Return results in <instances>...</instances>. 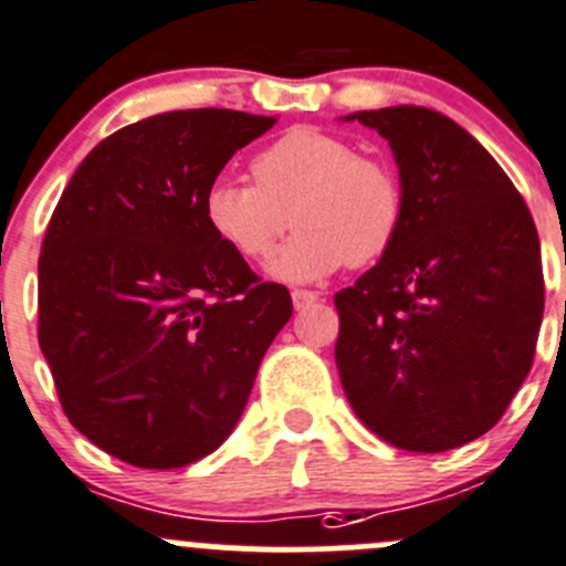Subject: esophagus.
<instances>
[{
    "label": "esophagus",
    "mask_w": 566,
    "mask_h": 566,
    "mask_svg": "<svg viewBox=\"0 0 566 566\" xmlns=\"http://www.w3.org/2000/svg\"><path fill=\"white\" fill-rule=\"evenodd\" d=\"M290 298H293V306L295 310H306V306H312L317 301V293H312V290H293L290 293Z\"/></svg>",
    "instance_id": "34e87169"
}]
</instances>
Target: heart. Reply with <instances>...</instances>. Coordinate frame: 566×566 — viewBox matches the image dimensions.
<instances>
[{
  "mask_svg": "<svg viewBox=\"0 0 566 566\" xmlns=\"http://www.w3.org/2000/svg\"><path fill=\"white\" fill-rule=\"evenodd\" d=\"M254 179H212L207 227L234 254L265 260L293 218L298 234L268 265L282 282H317L345 262L367 265L387 254L403 227L406 196L395 168L328 132L290 129L256 155Z\"/></svg>",
  "mask_w": 566,
  "mask_h": 566,
  "instance_id": "obj_1",
  "label": "heart"
}]
</instances>
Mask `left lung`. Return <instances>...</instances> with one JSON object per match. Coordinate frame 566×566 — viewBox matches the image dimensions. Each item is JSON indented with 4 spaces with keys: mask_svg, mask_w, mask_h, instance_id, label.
<instances>
[{
    "mask_svg": "<svg viewBox=\"0 0 566 566\" xmlns=\"http://www.w3.org/2000/svg\"><path fill=\"white\" fill-rule=\"evenodd\" d=\"M384 137L406 212L387 254L334 295L345 398L384 442L468 446L523 387L545 310L539 234L495 157L415 104L343 115Z\"/></svg>",
    "mask_w": 566,
    "mask_h": 566,
    "instance_id": "obj_1",
    "label": "left lung"
}]
</instances>
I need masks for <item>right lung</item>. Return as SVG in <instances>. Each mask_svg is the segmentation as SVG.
Returning a JSON list of instances; mask_svg holds the SVG:
<instances>
[{"mask_svg": "<svg viewBox=\"0 0 566 566\" xmlns=\"http://www.w3.org/2000/svg\"><path fill=\"white\" fill-rule=\"evenodd\" d=\"M276 118L177 109L104 137L49 221L38 260V343L71 426L146 470L223 446L293 315L212 234L205 190Z\"/></svg>", "mask_w": 566, "mask_h": 566, "instance_id": "obj_1", "label": "right lung"}]
</instances>
